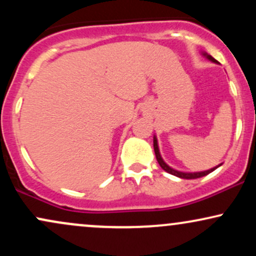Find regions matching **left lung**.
Listing matches in <instances>:
<instances>
[{
  "mask_svg": "<svg viewBox=\"0 0 256 256\" xmlns=\"http://www.w3.org/2000/svg\"><path fill=\"white\" fill-rule=\"evenodd\" d=\"M202 54H204V56L207 58L208 60L212 61V62L218 64V61H216L214 58L210 56V55H208L207 52H202ZM154 152H155V156H156V160H158V165L161 166V168L165 170V171H166L167 173H170V174H173V176H176V177H179V178H184V179H196V178H201V177H204V176L210 174V173L213 172L214 170H216L219 166H222V164H220V165L213 167V168L207 170V171H202V172H180V171H177V170H174V168H172V167H170V166L167 165V164L165 162V161L162 160V158H161V155H160V152H158V140H156V137H155V136H154Z\"/></svg>",
  "mask_w": 256,
  "mask_h": 256,
  "instance_id": "8db88e82",
  "label": "left lung"
}]
</instances>
